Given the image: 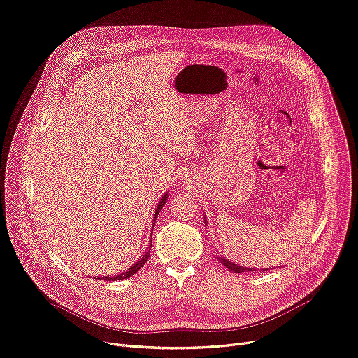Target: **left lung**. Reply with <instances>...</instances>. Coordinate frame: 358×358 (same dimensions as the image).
I'll use <instances>...</instances> for the list:
<instances>
[{"instance_id": "1", "label": "left lung", "mask_w": 358, "mask_h": 358, "mask_svg": "<svg viewBox=\"0 0 358 358\" xmlns=\"http://www.w3.org/2000/svg\"><path fill=\"white\" fill-rule=\"evenodd\" d=\"M205 225H208V222H206V220H205ZM217 262L220 263H222V265L228 269V271H231V272H234V273H241V272H252V271H255V269H252V268H245V266H240V265H237V263H234V262H231L229 259H225V257H217ZM271 269V268H269Z\"/></svg>"}]
</instances>
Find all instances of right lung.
I'll return each mask as SVG.
<instances>
[{"mask_svg": "<svg viewBox=\"0 0 358 358\" xmlns=\"http://www.w3.org/2000/svg\"><path fill=\"white\" fill-rule=\"evenodd\" d=\"M168 200V193H165L162 197H161V200H159V203H158V206H157V209H155V212H153V225H155V221H157V216H158V213L161 212V209L164 208V205H165V201ZM152 231H153V228H152ZM150 244H152V240H150ZM149 244V248H148V252L138 259L136 263H133V265L129 268V271H126V272H122V273H120V275H115V276H101L99 279H102V281H121V279H127V278H130V276H133L138 269H142L143 268V265L146 263V260L149 259V255H150V248H152V245Z\"/></svg>", "mask_w": 358, "mask_h": 358, "instance_id": "right-lung-1", "label": "right lung"}]
</instances>
